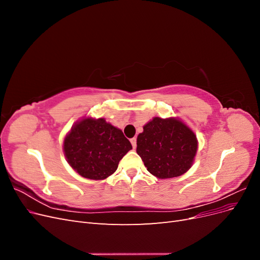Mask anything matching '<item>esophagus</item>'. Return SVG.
Instances as JSON below:
<instances>
[{
    "instance_id": "esophagus-1",
    "label": "esophagus",
    "mask_w": 260,
    "mask_h": 260,
    "mask_svg": "<svg viewBox=\"0 0 260 260\" xmlns=\"http://www.w3.org/2000/svg\"><path fill=\"white\" fill-rule=\"evenodd\" d=\"M130 142H131V144H132L133 148H136V147H137V138H132V139L130 140Z\"/></svg>"
}]
</instances>
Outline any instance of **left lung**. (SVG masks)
Listing matches in <instances>:
<instances>
[{"label": "left lung", "instance_id": "8db88e82", "mask_svg": "<svg viewBox=\"0 0 260 260\" xmlns=\"http://www.w3.org/2000/svg\"><path fill=\"white\" fill-rule=\"evenodd\" d=\"M198 151L194 132L178 118L154 117L137 139V153L158 179L179 177L191 168Z\"/></svg>", "mask_w": 260, "mask_h": 260}]
</instances>
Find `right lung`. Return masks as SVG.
Returning a JSON list of instances; mask_svg holds the SVG:
<instances>
[{
  "label": "right lung",
  "mask_w": 260,
  "mask_h": 260,
  "mask_svg": "<svg viewBox=\"0 0 260 260\" xmlns=\"http://www.w3.org/2000/svg\"><path fill=\"white\" fill-rule=\"evenodd\" d=\"M132 145L130 141L104 118H83L75 123L64 140L68 164L81 177L104 180L113 175Z\"/></svg>",
  "instance_id": "right-lung-1"
}]
</instances>
